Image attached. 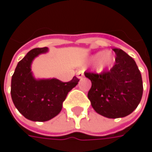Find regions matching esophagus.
<instances>
[{"instance_id":"esophagus-1","label":"esophagus","mask_w":152,"mask_h":152,"mask_svg":"<svg viewBox=\"0 0 152 152\" xmlns=\"http://www.w3.org/2000/svg\"><path fill=\"white\" fill-rule=\"evenodd\" d=\"M83 77H84V71L80 70V71H79V72L77 73V78H78V79H82Z\"/></svg>"}]
</instances>
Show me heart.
Wrapping results in <instances>:
<instances>
[{
    "label": "heart",
    "mask_w": 152,
    "mask_h": 152,
    "mask_svg": "<svg viewBox=\"0 0 152 152\" xmlns=\"http://www.w3.org/2000/svg\"><path fill=\"white\" fill-rule=\"evenodd\" d=\"M90 62L96 61V68L99 71H103L104 69L110 67L115 61V56L112 51H100L92 55L89 58Z\"/></svg>",
    "instance_id": "b5f03b06"
}]
</instances>
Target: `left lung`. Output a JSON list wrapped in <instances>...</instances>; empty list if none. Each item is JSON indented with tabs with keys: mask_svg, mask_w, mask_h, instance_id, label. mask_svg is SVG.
<instances>
[{
	"mask_svg": "<svg viewBox=\"0 0 152 152\" xmlns=\"http://www.w3.org/2000/svg\"><path fill=\"white\" fill-rule=\"evenodd\" d=\"M116 63L109 72L85 73L91 79L88 98L97 113L108 118L132 113L143 94L141 73L134 60L121 49L114 48Z\"/></svg>",
	"mask_w": 152,
	"mask_h": 152,
	"instance_id": "8db88e82",
	"label": "left lung"
}]
</instances>
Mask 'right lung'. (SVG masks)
Returning a JSON list of instances; mask_svg holds the SVG:
<instances>
[{
    "mask_svg": "<svg viewBox=\"0 0 152 152\" xmlns=\"http://www.w3.org/2000/svg\"><path fill=\"white\" fill-rule=\"evenodd\" d=\"M47 51V47L28 51L12 77L11 96L14 106L24 118L34 122H45L60 113L68 92L79 81L76 77L67 83L54 78L35 79L31 71L33 61Z\"/></svg>",
    "mask_w": 152,
    "mask_h": 152,
    "instance_id": "1",
    "label": "right lung"
}]
</instances>
